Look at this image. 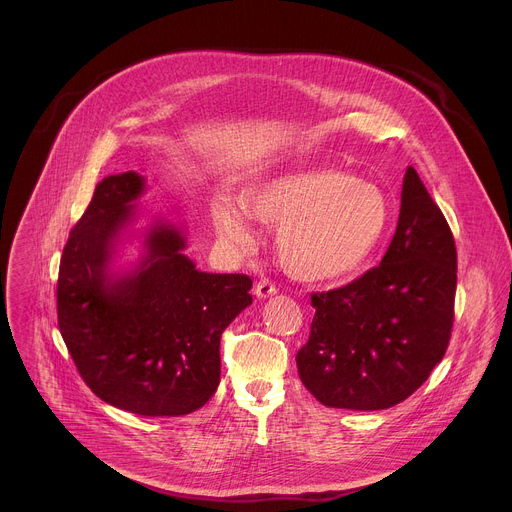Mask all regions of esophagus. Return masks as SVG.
<instances>
[{"instance_id": "1", "label": "esophagus", "mask_w": 512, "mask_h": 512, "mask_svg": "<svg viewBox=\"0 0 512 512\" xmlns=\"http://www.w3.org/2000/svg\"><path fill=\"white\" fill-rule=\"evenodd\" d=\"M275 294H277V287H275V283H273L271 279L263 277V279L257 281V285H255V296H257V298L265 300V298H271V296H275Z\"/></svg>"}]
</instances>
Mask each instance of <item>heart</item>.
Wrapping results in <instances>:
<instances>
[{
  "label": "heart",
  "mask_w": 512,
  "mask_h": 512,
  "mask_svg": "<svg viewBox=\"0 0 512 512\" xmlns=\"http://www.w3.org/2000/svg\"><path fill=\"white\" fill-rule=\"evenodd\" d=\"M216 231L239 251L255 247L251 218L279 231L277 253L287 273L326 283L352 277L381 249L391 204L381 188L328 168L269 178L245 194L212 206Z\"/></svg>",
  "instance_id": "b5f03b06"
}]
</instances>
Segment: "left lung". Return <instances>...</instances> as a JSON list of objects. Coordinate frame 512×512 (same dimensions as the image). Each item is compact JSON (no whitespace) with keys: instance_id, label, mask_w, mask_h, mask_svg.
<instances>
[{"instance_id":"8db88e82","label":"left lung","mask_w":512,"mask_h":512,"mask_svg":"<svg viewBox=\"0 0 512 512\" xmlns=\"http://www.w3.org/2000/svg\"><path fill=\"white\" fill-rule=\"evenodd\" d=\"M458 255L419 174L403 178L395 237L379 267L312 294L310 338L296 362L326 407L377 411L413 395L448 350Z\"/></svg>"}]
</instances>
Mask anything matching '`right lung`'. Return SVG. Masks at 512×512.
I'll use <instances>...</instances> for the list:
<instances>
[{"instance_id": "right-lung-1", "label": "right lung", "mask_w": 512, "mask_h": 512, "mask_svg": "<svg viewBox=\"0 0 512 512\" xmlns=\"http://www.w3.org/2000/svg\"><path fill=\"white\" fill-rule=\"evenodd\" d=\"M143 190L137 172L97 184L62 251L58 328L99 399L145 417H178L200 409L221 383V334L251 306L253 281L198 271L170 223L145 235L133 271L111 275L115 243Z\"/></svg>"}]
</instances>
